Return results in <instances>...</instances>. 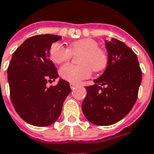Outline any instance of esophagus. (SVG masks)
<instances>
[{
	"label": "esophagus",
	"mask_w": 154,
	"mask_h": 154,
	"mask_svg": "<svg viewBox=\"0 0 154 154\" xmlns=\"http://www.w3.org/2000/svg\"><path fill=\"white\" fill-rule=\"evenodd\" d=\"M69 85H70L71 89H75V86H77V85H76V84H74V83H70V84H69Z\"/></svg>",
	"instance_id": "esophagus-1"
}]
</instances>
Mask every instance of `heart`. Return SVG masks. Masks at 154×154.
<instances>
[{
    "label": "heart",
    "instance_id": "1",
    "mask_svg": "<svg viewBox=\"0 0 154 154\" xmlns=\"http://www.w3.org/2000/svg\"><path fill=\"white\" fill-rule=\"evenodd\" d=\"M79 64L65 65L60 69V75L69 82L78 83L82 79L89 78L90 69L93 71L99 72L106 67L108 57L106 53L99 48V44L92 39H82L69 45L68 49L60 43H54L50 49V58L54 64H61L68 61L72 54H79Z\"/></svg>",
    "mask_w": 154,
    "mask_h": 154
}]
</instances>
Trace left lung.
<instances>
[{
    "mask_svg": "<svg viewBox=\"0 0 154 154\" xmlns=\"http://www.w3.org/2000/svg\"><path fill=\"white\" fill-rule=\"evenodd\" d=\"M108 65L94 85L87 86L82 111L94 124L108 126L127 115L138 98L142 71L138 57L124 42L105 40Z\"/></svg>",
    "mask_w": 154,
    "mask_h": 154,
    "instance_id": "left-lung-1",
    "label": "left lung"
}]
</instances>
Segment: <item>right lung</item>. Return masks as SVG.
Returning a JSON list of instances; mask_svg holds the SVG:
<instances>
[{
	"mask_svg": "<svg viewBox=\"0 0 154 154\" xmlns=\"http://www.w3.org/2000/svg\"><path fill=\"white\" fill-rule=\"evenodd\" d=\"M60 39L51 34L28 38L13 53L7 69L13 106L22 119L34 126L45 127L57 120L71 91L63 79L54 87L46 86L59 77L50 49Z\"/></svg>",
	"mask_w": 154,
	"mask_h": 154,
	"instance_id": "1",
	"label": "right lung"
}]
</instances>
